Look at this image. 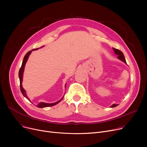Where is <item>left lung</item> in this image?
I'll return each instance as SVG.
<instances>
[{"mask_svg":"<svg viewBox=\"0 0 147 147\" xmlns=\"http://www.w3.org/2000/svg\"><path fill=\"white\" fill-rule=\"evenodd\" d=\"M113 50H114V53H115V55H117V58H118L119 59H120V61H123V63H125V64H127V63H126V59H125V56H124V55H123V52H122L121 51H120V50L117 49H115V48H113ZM117 105H118V104H113L110 107L113 108V107H116V106H117Z\"/></svg>","mask_w":147,"mask_h":147,"instance_id":"1","label":"left lung"}]
</instances>
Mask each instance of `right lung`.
<instances>
[{"label":"right lung","instance_id":"1","mask_svg":"<svg viewBox=\"0 0 147 147\" xmlns=\"http://www.w3.org/2000/svg\"><path fill=\"white\" fill-rule=\"evenodd\" d=\"M44 46H42V47L39 48H42V47H43ZM38 49V48L37 49H34L32 51H30L29 52H28L26 55H25V57H24V59H23V61H22V65H21V67L20 69V71H19V73H18V75H19V79H20V89H21V92L22 94L23 95V96H24L25 98H26L28 101H30V99L28 98V97L27 96V94H26V91L25 90V89L22 88V79H23V74H24V68H25V65H26V64L27 63V59L30 56V55L31 54V53H32V51H36V50H37ZM66 88V84L65 85V88ZM64 96L61 99H59V101L55 102H53V103H46V102H41L40 103H38L37 105V107L38 108H44V107H51V106H53L55 105L56 104H57L58 103H59V102L61 101V100L63 99Z\"/></svg>","mask_w":147,"mask_h":147}]
</instances>
